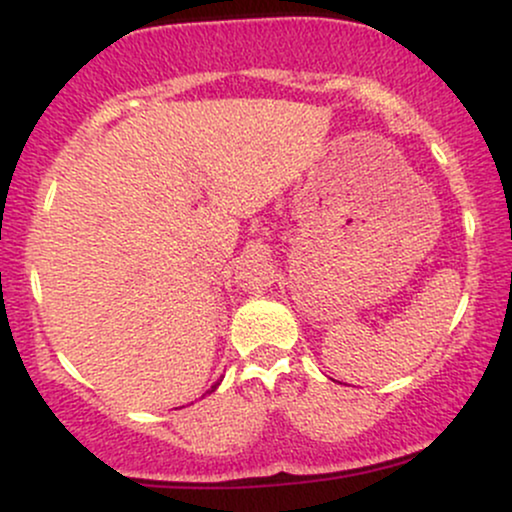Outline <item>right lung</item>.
Segmentation results:
<instances>
[{
    "instance_id": "right-lung-1",
    "label": "right lung",
    "mask_w": 512,
    "mask_h": 512,
    "mask_svg": "<svg viewBox=\"0 0 512 512\" xmlns=\"http://www.w3.org/2000/svg\"><path fill=\"white\" fill-rule=\"evenodd\" d=\"M216 385H219V383H216ZM216 385H211V392H214V390H216Z\"/></svg>"
}]
</instances>
